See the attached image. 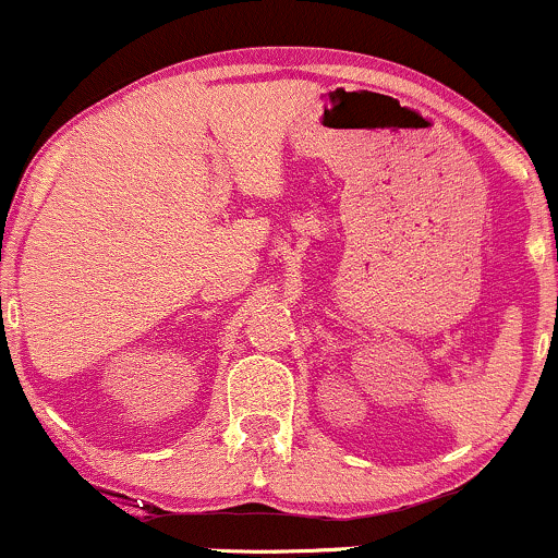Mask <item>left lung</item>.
<instances>
[{"instance_id": "obj_1", "label": "left lung", "mask_w": 558, "mask_h": 558, "mask_svg": "<svg viewBox=\"0 0 558 558\" xmlns=\"http://www.w3.org/2000/svg\"><path fill=\"white\" fill-rule=\"evenodd\" d=\"M556 262H558V246H556Z\"/></svg>"}]
</instances>
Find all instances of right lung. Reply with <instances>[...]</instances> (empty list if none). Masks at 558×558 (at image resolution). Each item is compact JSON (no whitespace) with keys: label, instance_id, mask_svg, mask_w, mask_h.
I'll use <instances>...</instances> for the list:
<instances>
[{"label":"right lung","instance_id":"add662e5","mask_svg":"<svg viewBox=\"0 0 558 558\" xmlns=\"http://www.w3.org/2000/svg\"><path fill=\"white\" fill-rule=\"evenodd\" d=\"M0 315H2V296H0Z\"/></svg>","mask_w":558,"mask_h":558}]
</instances>
